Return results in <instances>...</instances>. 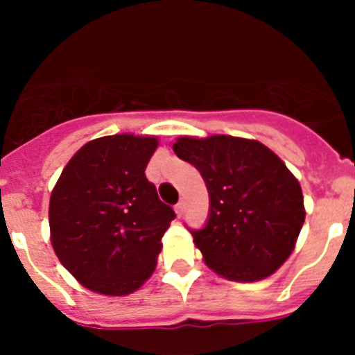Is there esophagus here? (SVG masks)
<instances>
[{"mask_svg":"<svg viewBox=\"0 0 355 355\" xmlns=\"http://www.w3.org/2000/svg\"><path fill=\"white\" fill-rule=\"evenodd\" d=\"M184 209H185V204H184V200H180V202L175 206V213H177L178 216H182V214H184Z\"/></svg>","mask_w":355,"mask_h":355,"instance_id":"1","label":"esophagus"}]
</instances>
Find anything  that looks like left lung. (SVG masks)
I'll return each mask as SVG.
<instances>
[{
  "label": "left lung",
  "instance_id": "1",
  "mask_svg": "<svg viewBox=\"0 0 355 355\" xmlns=\"http://www.w3.org/2000/svg\"><path fill=\"white\" fill-rule=\"evenodd\" d=\"M173 151L206 182L209 218L192 237L207 268L232 282L273 275L306 220L302 189L287 164L259 141L232 135H184Z\"/></svg>",
  "mask_w": 355,
  "mask_h": 355
}]
</instances>
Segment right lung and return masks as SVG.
Masks as SVG:
<instances>
[{
    "label": "right lung",
    "instance_id": "1",
    "mask_svg": "<svg viewBox=\"0 0 355 355\" xmlns=\"http://www.w3.org/2000/svg\"><path fill=\"white\" fill-rule=\"evenodd\" d=\"M155 135L116 134L82 146L49 199L51 245L82 287L121 297L149 280L175 211L146 178Z\"/></svg>",
    "mask_w": 355,
    "mask_h": 355
}]
</instances>
